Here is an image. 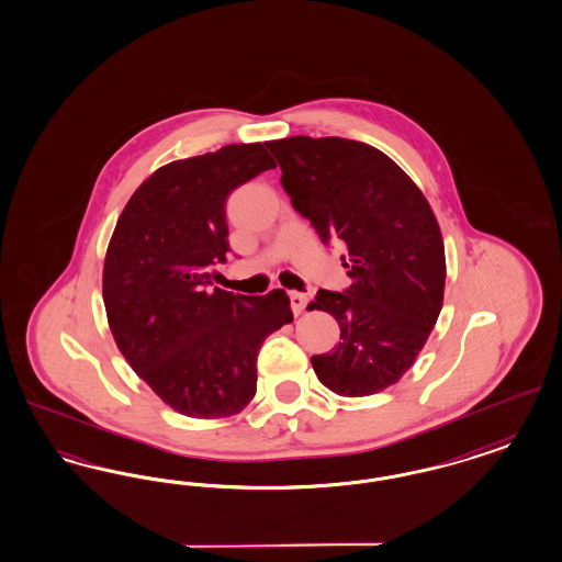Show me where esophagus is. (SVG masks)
Masks as SVG:
<instances>
[{"label": "esophagus", "instance_id": "1", "mask_svg": "<svg viewBox=\"0 0 562 562\" xmlns=\"http://www.w3.org/2000/svg\"><path fill=\"white\" fill-rule=\"evenodd\" d=\"M289 299H291V307L294 315L301 314L303 310H305V305H307V301H310V296L307 294H303V292L292 291L289 292Z\"/></svg>", "mask_w": 562, "mask_h": 562}]
</instances>
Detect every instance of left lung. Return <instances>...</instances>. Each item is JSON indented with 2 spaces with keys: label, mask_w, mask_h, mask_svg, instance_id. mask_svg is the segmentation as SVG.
I'll return each instance as SVG.
<instances>
[{
  "label": "left lung",
  "mask_w": 562,
  "mask_h": 562,
  "mask_svg": "<svg viewBox=\"0 0 562 562\" xmlns=\"http://www.w3.org/2000/svg\"><path fill=\"white\" fill-rule=\"evenodd\" d=\"M292 206L322 243H345V292L317 291L310 312L338 322L335 351L314 356L324 386L366 397L395 384L439 317L446 248L425 194L381 150L345 137L294 135L266 142Z\"/></svg>",
  "instance_id": "obj_1"
}]
</instances>
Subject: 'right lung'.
<instances>
[{
	"instance_id": "1",
	"label": "right lung",
	"mask_w": 562,
	"mask_h": 562,
	"mask_svg": "<svg viewBox=\"0 0 562 562\" xmlns=\"http://www.w3.org/2000/svg\"><path fill=\"white\" fill-rule=\"evenodd\" d=\"M276 162L263 144H229L157 169L125 204L109 243L102 296L114 342L158 397L190 418H225L257 391V356L291 324L276 289H211L225 263V201Z\"/></svg>"
}]
</instances>
